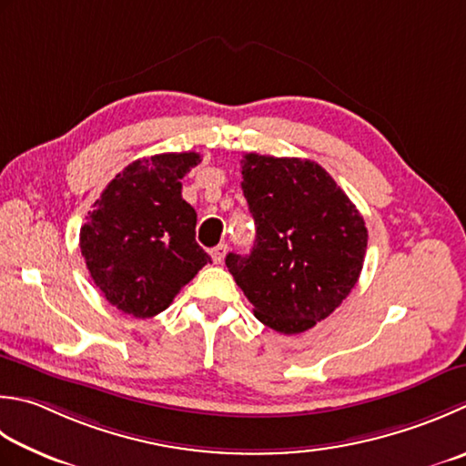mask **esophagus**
<instances>
[{
  "label": "esophagus",
  "instance_id": "34e87169",
  "mask_svg": "<svg viewBox=\"0 0 466 466\" xmlns=\"http://www.w3.org/2000/svg\"><path fill=\"white\" fill-rule=\"evenodd\" d=\"M226 252H228V246H226V244H218L216 248L209 250V254H212V260H214L216 264H222V262H224Z\"/></svg>",
  "mask_w": 466,
  "mask_h": 466
}]
</instances>
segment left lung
<instances>
[{
    "label": "left lung",
    "mask_w": 466,
    "mask_h": 466,
    "mask_svg": "<svg viewBox=\"0 0 466 466\" xmlns=\"http://www.w3.org/2000/svg\"><path fill=\"white\" fill-rule=\"evenodd\" d=\"M240 163L257 240L250 257L228 254L226 267L260 323L303 333L329 317L358 282L366 222L311 159L246 153Z\"/></svg>",
    "instance_id": "obj_1"
}]
</instances>
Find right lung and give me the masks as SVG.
<instances>
[{"label":"right lung","instance_id":"1","mask_svg":"<svg viewBox=\"0 0 466 466\" xmlns=\"http://www.w3.org/2000/svg\"><path fill=\"white\" fill-rule=\"evenodd\" d=\"M199 153L137 159L108 184L80 228V252L95 285L118 311L149 319L212 258L196 242L198 214L181 177Z\"/></svg>","mask_w":466,"mask_h":466}]
</instances>
